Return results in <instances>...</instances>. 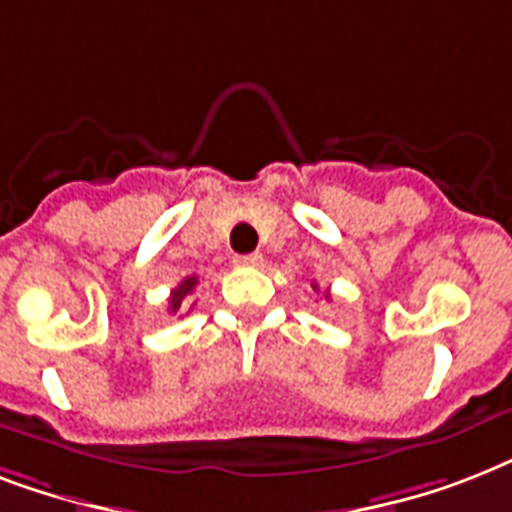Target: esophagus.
Returning <instances> with one entry per match:
<instances>
[{"label": "esophagus", "mask_w": 512, "mask_h": 512, "mask_svg": "<svg viewBox=\"0 0 512 512\" xmlns=\"http://www.w3.org/2000/svg\"><path fill=\"white\" fill-rule=\"evenodd\" d=\"M233 263L244 265V268H260L263 265V255H257V252H252V255H239L233 257Z\"/></svg>", "instance_id": "34e87169"}]
</instances>
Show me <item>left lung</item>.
<instances>
[{
	"mask_svg": "<svg viewBox=\"0 0 512 512\" xmlns=\"http://www.w3.org/2000/svg\"><path fill=\"white\" fill-rule=\"evenodd\" d=\"M313 289H319V287H316V284H313Z\"/></svg>",
	"mask_w": 512,
	"mask_h": 512,
	"instance_id": "8db88e82",
	"label": "left lung"
}]
</instances>
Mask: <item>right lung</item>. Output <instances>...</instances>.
<instances>
[{
    "mask_svg": "<svg viewBox=\"0 0 512 512\" xmlns=\"http://www.w3.org/2000/svg\"><path fill=\"white\" fill-rule=\"evenodd\" d=\"M196 284H199V279H196V276H188V279H183L175 289H172V297H170V311L172 313L180 311V305H183L185 297L191 295Z\"/></svg>",
    "mask_w": 512,
    "mask_h": 512,
    "instance_id": "1",
    "label": "right lung"
}]
</instances>
